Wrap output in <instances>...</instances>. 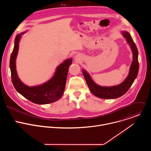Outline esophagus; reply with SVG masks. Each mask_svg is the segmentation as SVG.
<instances>
[{
  "instance_id": "34e87169",
  "label": "esophagus",
  "mask_w": 151,
  "mask_h": 151,
  "mask_svg": "<svg viewBox=\"0 0 151 151\" xmlns=\"http://www.w3.org/2000/svg\"><path fill=\"white\" fill-rule=\"evenodd\" d=\"M75 60L76 61H79L81 60V56L79 55H78V54L76 55L75 56Z\"/></svg>"
}]
</instances>
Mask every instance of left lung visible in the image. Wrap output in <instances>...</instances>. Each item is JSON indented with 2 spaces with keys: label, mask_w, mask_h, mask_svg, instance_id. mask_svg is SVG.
I'll list each match as a JSON object with an SVG mask.
<instances>
[{
  "label": "left lung",
  "mask_w": 151,
  "mask_h": 151,
  "mask_svg": "<svg viewBox=\"0 0 151 151\" xmlns=\"http://www.w3.org/2000/svg\"><path fill=\"white\" fill-rule=\"evenodd\" d=\"M123 37L130 45L133 53V61L131 64L129 73L125 79L121 83L111 86L102 87L97 84L91 78L90 75L85 70H82L83 75L87 82L90 91L96 97L104 99H114L118 98L127 93L136 79L139 72L138 51L136 44L131 37L130 34L127 31L121 32Z\"/></svg>",
  "instance_id": "left-lung-1"
}]
</instances>
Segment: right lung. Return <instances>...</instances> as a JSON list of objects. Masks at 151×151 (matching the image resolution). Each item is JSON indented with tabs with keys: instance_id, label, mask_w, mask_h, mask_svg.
Here are the masks:
<instances>
[{
	"instance_id": "1",
	"label": "right lung",
	"mask_w": 151,
	"mask_h": 151,
	"mask_svg": "<svg viewBox=\"0 0 151 151\" xmlns=\"http://www.w3.org/2000/svg\"><path fill=\"white\" fill-rule=\"evenodd\" d=\"M25 33L26 32L17 35L10 58L9 67L14 87L18 93L34 103L46 104L55 102L61 98L64 91L68 70L72 64V58L66 59L58 66L54 76L48 81L37 86L29 87L20 80L16 70V58L18 52L19 43L21 36Z\"/></svg>"
}]
</instances>
